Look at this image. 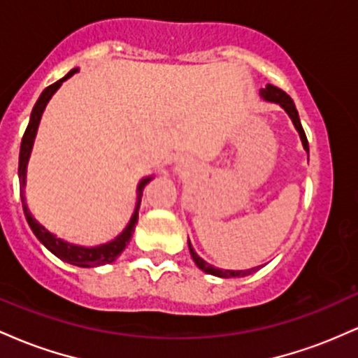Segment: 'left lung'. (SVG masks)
<instances>
[{
  "mask_svg": "<svg viewBox=\"0 0 358 358\" xmlns=\"http://www.w3.org/2000/svg\"><path fill=\"white\" fill-rule=\"evenodd\" d=\"M261 96L264 97L266 101H271V102H276V104L282 106L285 110L287 114H289V117L293 119L294 122V127L298 129L299 136H301V141H303V146H305L306 151H310V148H308V139H306V134H305V129H303L301 126V121H299V116H298V110H296V106H294L293 99H291L289 96L285 92V90H281L276 85H271L268 84L266 85V89L261 90ZM188 249H190V254L193 257V261H195V264L199 266L200 269L205 271L207 274H213V276H219V278H242V276H248V274L254 273V271L259 269L257 268H252V269H248V271H227V269H219V268H213V266L208 264V262H205L202 257L196 256V252L193 250L190 241H188Z\"/></svg>",
  "mask_w": 358,
  "mask_h": 358,
  "instance_id": "1",
  "label": "left lung"
}]
</instances>
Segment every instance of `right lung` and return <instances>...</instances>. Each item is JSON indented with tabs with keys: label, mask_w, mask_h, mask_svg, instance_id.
I'll return each instance as SVG.
<instances>
[{
	"label": "right lung",
	"mask_w": 358,
	"mask_h": 358,
	"mask_svg": "<svg viewBox=\"0 0 358 358\" xmlns=\"http://www.w3.org/2000/svg\"><path fill=\"white\" fill-rule=\"evenodd\" d=\"M76 72H77V69H73V71L69 72L64 79L57 80L55 84L48 85V87L45 89L42 94H40L38 101H36L35 108H34V110H31L30 122H28L27 131H24L23 139H22V148H20V163H18L20 193H22V205H23V212H24V217H27L28 225H30V229L34 231L36 239L42 242L45 248L50 250L52 254H55L57 257L62 259V261L69 262V264L79 266V268H97V266H104V264H109V262L116 261L119 254H121L122 250L126 249V245L129 244L131 237H133L134 229H136V224H138V208H136V212H134L129 225L124 229V232H122L119 237H116L113 242H109V244H104V245H99V248H79V245H72V244H69V242L57 239V237L52 236L47 229L42 227V225H40L38 222L31 217V213L27 207V202H24V195H23L24 173H27L28 156H30L31 145H34V139L36 134V127H38L40 117H42L45 106H47V102L50 101L53 92L60 87L62 82H64L65 79H69V77L73 76ZM148 182H150V178H145L141 183H139V187H138V190H139L138 199L139 200H141V190L145 188V185ZM138 207H139V203H138Z\"/></svg>",
	"instance_id": "right-lung-1"
}]
</instances>
